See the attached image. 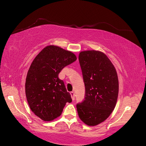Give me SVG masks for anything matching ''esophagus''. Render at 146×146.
Returning a JSON list of instances; mask_svg holds the SVG:
<instances>
[{
	"instance_id": "1",
	"label": "esophagus",
	"mask_w": 146,
	"mask_h": 146,
	"mask_svg": "<svg viewBox=\"0 0 146 146\" xmlns=\"http://www.w3.org/2000/svg\"><path fill=\"white\" fill-rule=\"evenodd\" d=\"M70 95H71V97H72V100H75V94H74V92H71Z\"/></svg>"
}]
</instances>
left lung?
I'll list each match as a JSON object with an SVG mask.
<instances>
[{"mask_svg": "<svg viewBox=\"0 0 146 146\" xmlns=\"http://www.w3.org/2000/svg\"><path fill=\"white\" fill-rule=\"evenodd\" d=\"M85 86L84 100L76 104L80 118L86 124L96 125L106 119L116 104L119 84L114 66L107 56L100 51L80 53Z\"/></svg>", "mask_w": 146, "mask_h": 146, "instance_id": "8db88e82", "label": "left lung"}]
</instances>
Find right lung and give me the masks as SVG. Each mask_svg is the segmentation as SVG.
Wrapping results in <instances>:
<instances>
[{"label": "right lung", "instance_id": "obj_1", "mask_svg": "<svg viewBox=\"0 0 146 146\" xmlns=\"http://www.w3.org/2000/svg\"><path fill=\"white\" fill-rule=\"evenodd\" d=\"M76 59L71 52L48 46L32 62L26 79V96L31 110L42 120L52 121L60 116L66 104L72 102L58 74Z\"/></svg>", "mask_w": 146, "mask_h": 146}]
</instances>
